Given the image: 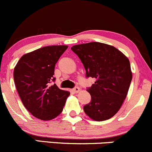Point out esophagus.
Listing matches in <instances>:
<instances>
[{
	"mask_svg": "<svg viewBox=\"0 0 152 152\" xmlns=\"http://www.w3.org/2000/svg\"><path fill=\"white\" fill-rule=\"evenodd\" d=\"M79 91H80V88H79V87H74V88L73 89V92H74V93H78Z\"/></svg>",
	"mask_w": 152,
	"mask_h": 152,
	"instance_id": "1",
	"label": "esophagus"
}]
</instances>
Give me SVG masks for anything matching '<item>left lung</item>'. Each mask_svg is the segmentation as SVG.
<instances>
[{
    "instance_id": "1",
    "label": "left lung",
    "mask_w": 152,
    "mask_h": 152,
    "mask_svg": "<svg viewBox=\"0 0 152 152\" xmlns=\"http://www.w3.org/2000/svg\"><path fill=\"white\" fill-rule=\"evenodd\" d=\"M71 49L84 65L86 76L95 79L87 89L91 101L84 106V112L95 121L110 119L122 106L132 81L128 58L113 46L100 42L78 44Z\"/></svg>"
}]
</instances>
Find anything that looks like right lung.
<instances>
[{"instance_id": "right-lung-1", "label": "right lung", "mask_w": 152, "mask_h": 152, "mask_svg": "<svg viewBox=\"0 0 152 152\" xmlns=\"http://www.w3.org/2000/svg\"><path fill=\"white\" fill-rule=\"evenodd\" d=\"M68 46H49L24 55L14 70L16 88L26 109L35 117L48 121L61 114L70 95L55 84V64Z\"/></svg>"}]
</instances>
